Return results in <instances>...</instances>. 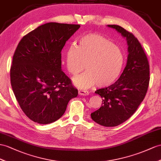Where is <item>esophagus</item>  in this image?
<instances>
[{"mask_svg":"<svg viewBox=\"0 0 161 161\" xmlns=\"http://www.w3.org/2000/svg\"><path fill=\"white\" fill-rule=\"evenodd\" d=\"M89 92L87 91V90H83V89H80V90H78V94L80 96H87L89 95Z\"/></svg>","mask_w":161,"mask_h":161,"instance_id":"esophagus-1","label":"esophagus"}]
</instances>
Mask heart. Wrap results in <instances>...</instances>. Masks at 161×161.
I'll list each match as a JSON object with an SVG mask.
<instances>
[{
	"label": "heart",
	"instance_id": "b5f03b06",
	"mask_svg": "<svg viewBox=\"0 0 161 161\" xmlns=\"http://www.w3.org/2000/svg\"><path fill=\"white\" fill-rule=\"evenodd\" d=\"M125 61L124 53L119 46L108 39L97 33H89L82 37L78 47L72 44L66 53V67L76 75L74 85L79 89L88 88L96 84L107 87L113 84L120 75Z\"/></svg>",
	"mask_w": 161,
	"mask_h": 161
}]
</instances>
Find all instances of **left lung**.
Listing matches in <instances>:
<instances>
[{"label": "left lung", "mask_w": 161, "mask_h": 161, "mask_svg": "<svg viewBox=\"0 0 161 161\" xmlns=\"http://www.w3.org/2000/svg\"><path fill=\"white\" fill-rule=\"evenodd\" d=\"M126 37L127 64L119 78L107 87L97 89L103 98L102 107L91 114L101 126H117L134 114L142 103L150 83V65L143 47L132 33L118 25H108Z\"/></svg>", "instance_id": "1"}]
</instances>
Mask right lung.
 I'll return each mask as SVG.
<instances>
[{
    "label": "right lung",
    "instance_id": "right-lung-1",
    "mask_svg": "<svg viewBox=\"0 0 161 161\" xmlns=\"http://www.w3.org/2000/svg\"><path fill=\"white\" fill-rule=\"evenodd\" d=\"M79 25L49 22L22 38L14 54L11 85L22 111L40 124L64 114L78 90L61 70V50Z\"/></svg>",
    "mask_w": 161,
    "mask_h": 161
}]
</instances>
